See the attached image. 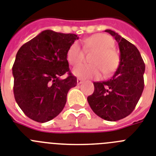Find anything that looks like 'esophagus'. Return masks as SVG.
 Returning a JSON list of instances; mask_svg holds the SVG:
<instances>
[{"label":"esophagus","mask_w":156,"mask_h":156,"mask_svg":"<svg viewBox=\"0 0 156 156\" xmlns=\"http://www.w3.org/2000/svg\"><path fill=\"white\" fill-rule=\"evenodd\" d=\"M82 82H83V80H82V79H81V78H78V79H77V84L78 85L82 84Z\"/></svg>","instance_id":"obj_1"}]
</instances>
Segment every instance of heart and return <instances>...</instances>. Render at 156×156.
Masks as SVG:
<instances>
[{
  "instance_id": "heart-1",
  "label": "heart",
  "mask_w": 156,
  "mask_h": 156,
  "mask_svg": "<svg viewBox=\"0 0 156 156\" xmlns=\"http://www.w3.org/2000/svg\"><path fill=\"white\" fill-rule=\"evenodd\" d=\"M86 51H93L90 58L92 64H79L73 70V74L82 78H98L101 75L109 74L116 69L119 63V56L112 49L114 42L105 34H95L87 38L82 43ZM83 52L78 43H74L66 54V59L71 66H75L82 61Z\"/></svg>"
}]
</instances>
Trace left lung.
Listing matches in <instances>:
<instances>
[{
	"label": "left lung",
	"instance_id": "8db88e82",
	"mask_svg": "<svg viewBox=\"0 0 156 156\" xmlns=\"http://www.w3.org/2000/svg\"><path fill=\"white\" fill-rule=\"evenodd\" d=\"M105 31L118 43L120 62L112 78L94 82V91L87 101L101 118L116 121L129 116L138 103L144 87L145 64L136 46L112 30Z\"/></svg>",
	"mask_w": 156,
	"mask_h": 156
}]
</instances>
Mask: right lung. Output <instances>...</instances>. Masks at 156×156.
<instances>
[{
    "instance_id": "add662e5",
    "label": "right lung",
    "mask_w": 156,
    "mask_h": 156,
    "mask_svg": "<svg viewBox=\"0 0 156 156\" xmlns=\"http://www.w3.org/2000/svg\"><path fill=\"white\" fill-rule=\"evenodd\" d=\"M78 37L45 30L20 48L12 66L15 100L31 120L48 122L58 116L67 93L77 85L66 54ZM68 72L65 80L60 77Z\"/></svg>"
}]
</instances>
